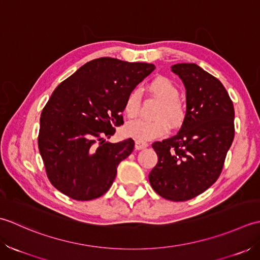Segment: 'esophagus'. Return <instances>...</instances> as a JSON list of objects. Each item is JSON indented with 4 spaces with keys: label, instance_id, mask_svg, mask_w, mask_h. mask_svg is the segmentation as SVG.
Here are the masks:
<instances>
[{
    "label": "esophagus",
    "instance_id": "1",
    "mask_svg": "<svg viewBox=\"0 0 260 260\" xmlns=\"http://www.w3.org/2000/svg\"><path fill=\"white\" fill-rule=\"evenodd\" d=\"M135 147L137 150H141V149H145V148L148 147V144L145 141H140V140H136V144Z\"/></svg>",
    "mask_w": 260,
    "mask_h": 260
}]
</instances>
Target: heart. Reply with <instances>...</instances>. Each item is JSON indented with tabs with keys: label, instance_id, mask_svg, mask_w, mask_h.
<instances>
[{
	"label": "heart",
	"instance_id": "obj_1",
	"mask_svg": "<svg viewBox=\"0 0 260 260\" xmlns=\"http://www.w3.org/2000/svg\"><path fill=\"white\" fill-rule=\"evenodd\" d=\"M148 91L162 101L155 121L137 119L128 122L124 126L126 136L137 140H152L166 135L169 130V123L176 126L184 119V108L179 102V91L172 79L165 76H157L147 85ZM140 109V92L131 89L124 101V112L129 118H135Z\"/></svg>",
	"mask_w": 260,
	"mask_h": 260
}]
</instances>
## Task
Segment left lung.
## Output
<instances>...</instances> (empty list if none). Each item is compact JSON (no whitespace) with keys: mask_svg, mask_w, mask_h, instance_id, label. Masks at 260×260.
I'll list each match as a JSON object with an SVG mask.
<instances>
[{"mask_svg":"<svg viewBox=\"0 0 260 260\" xmlns=\"http://www.w3.org/2000/svg\"><path fill=\"white\" fill-rule=\"evenodd\" d=\"M172 72L186 89V114L177 135L152 144L158 161L149 182L161 198L179 202L219 178L234 141L235 109L222 83L197 63H176Z\"/></svg>","mask_w":260,"mask_h":260,"instance_id":"obj_1","label":"left lung"}]
</instances>
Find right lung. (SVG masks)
<instances>
[{
	"label": "right lung",
	"mask_w": 260,
	"mask_h": 260,
	"mask_svg": "<svg viewBox=\"0 0 260 260\" xmlns=\"http://www.w3.org/2000/svg\"><path fill=\"white\" fill-rule=\"evenodd\" d=\"M155 68L152 63L98 58L52 92L41 113L38 146L47 176L59 192L77 201L108 192L135 141L129 138L111 144L104 137L123 124L126 95Z\"/></svg>",
	"instance_id": "add662e5"
}]
</instances>
